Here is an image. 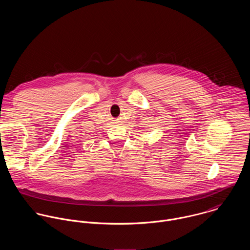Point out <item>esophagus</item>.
I'll return each mask as SVG.
<instances>
[{
	"instance_id": "obj_1",
	"label": "esophagus",
	"mask_w": 250,
	"mask_h": 250,
	"mask_svg": "<svg viewBox=\"0 0 250 250\" xmlns=\"http://www.w3.org/2000/svg\"><path fill=\"white\" fill-rule=\"evenodd\" d=\"M114 124H119V125H120V124H121L120 119H115V120H114Z\"/></svg>"
}]
</instances>
